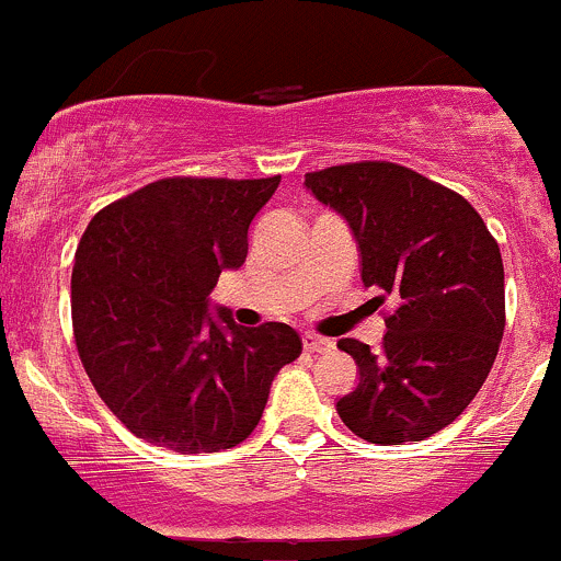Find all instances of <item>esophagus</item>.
Returning <instances> with one entry per match:
<instances>
[{
  "instance_id": "esophagus-1",
  "label": "esophagus",
  "mask_w": 561,
  "mask_h": 561,
  "mask_svg": "<svg viewBox=\"0 0 561 561\" xmlns=\"http://www.w3.org/2000/svg\"><path fill=\"white\" fill-rule=\"evenodd\" d=\"M302 346H305V352H330L332 341H330V337L316 335V332H305Z\"/></svg>"
}]
</instances>
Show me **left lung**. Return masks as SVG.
Returning a JSON list of instances; mask_svg holds the SVG:
<instances>
[{
  "mask_svg": "<svg viewBox=\"0 0 561 561\" xmlns=\"http://www.w3.org/2000/svg\"><path fill=\"white\" fill-rule=\"evenodd\" d=\"M319 204L346 220L368 288L392 297L379 352L354 337L359 381L337 417L370 445L423 442L450 425L482 387L504 332L496 240L458 193L398 163H348L305 174Z\"/></svg>",
  "mask_w": 561,
  "mask_h": 561,
  "instance_id": "1",
  "label": "left lung"
}]
</instances>
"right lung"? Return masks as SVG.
Listing matches in <instances>:
<instances>
[{
	"label": "right lung",
	"mask_w": 561,
	"mask_h": 561,
	"mask_svg": "<svg viewBox=\"0 0 561 561\" xmlns=\"http://www.w3.org/2000/svg\"><path fill=\"white\" fill-rule=\"evenodd\" d=\"M267 180H158L108 204L76 251L73 332L105 407L149 445L193 456L251 436L302 343L288 324L240 327L209 310L240 270Z\"/></svg>",
	"instance_id": "obj_1"
}]
</instances>
